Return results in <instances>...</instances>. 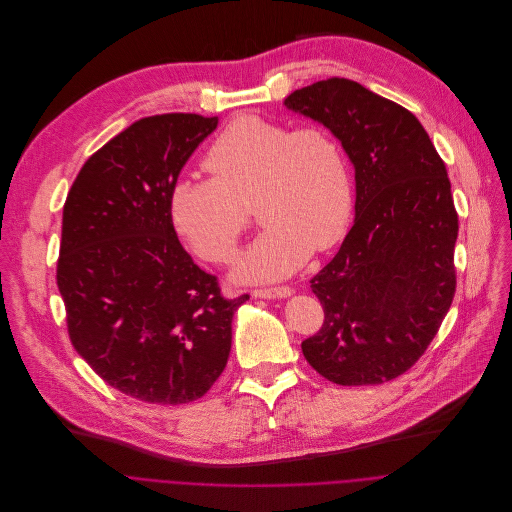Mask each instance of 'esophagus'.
Segmentation results:
<instances>
[{"instance_id": "34e87169", "label": "esophagus", "mask_w": 512, "mask_h": 512, "mask_svg": "<svg viewBox=\"0 0 512 512\" xmlns=\"http://www.w3.org/2000/svg\"><path fill=\"white\" fill-rule=\"evenodd\" d=\"M256 298H286L292 294V288L288 286H276V288H258L252 292Z\"/></svg>"}]
</instances>
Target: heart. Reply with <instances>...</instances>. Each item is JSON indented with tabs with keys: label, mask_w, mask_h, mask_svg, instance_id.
<instances>
[{
	"label": "heart",
	"mask_w": 512,
	"mask_h": 512,
	"mask_svg": "<svg viewBox=\"0 0 512 512\" xmlns=\"http://www.w3.org/2000/svg\"><path fill=\"white\" fill-rule=\"evenodd\" d=\"M212 179L179 177L169 193L177 236L199 258L228 264L254 208L266 230L242 256L236 278H286L311 252L339 244L355 191L347 155L325 127L294 129L256 115L236 117L203 159Z\"/></svg>",
	"instance_id": "b5f03b06"
}]
</instances>
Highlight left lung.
<instances>
[{"mask_svg": "<svg viewBox=\"0 0 512 512\" xmlns=\"http://www.w3.org/2000/svg\"><path fill=\"white\" fill-rule=\"evenodd\" d=\"M284 107L325 125L355 167V222L311 280L325 321L302 355L337 385L395 379L424 355L456 290L446 165L410 111L355 80L304 86Z\"/></svg>", "mask_w": 512, "mask_h": 512, "instance_id": "left-lung-1", "label": "left lung"}]
</instances>
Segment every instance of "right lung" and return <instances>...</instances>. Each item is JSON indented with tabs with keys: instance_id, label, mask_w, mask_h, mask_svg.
Returning a JSON list of instances; mask_svg holds the SVG:
<instances>
[{
	"instance_id": "add662e5",
	"label": "right lung",
	"mask_w": 512,
	"mask_h": 512,
	"mask_svg": "<svg viewBox=\"0 0 512 512\" xmlns=\"http://www.w3.org/2000/svg\"><path fill=\"white\" fill-rule=\"evenodd\" d=\"M216 127L218 117H145L88 157L64 203L56 280L70 341L98 377L145 403L206 395L250 298L220 294L169 216L173 183Z\"/></svg>"
}]
</instances>
